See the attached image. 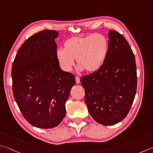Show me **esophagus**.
Wrapping results in <instances>:
<instances>
[{
	"label": "esophagus",
	"instance_id": "34e87169",
	"mask_svg": "<svg viewBox=\"0 0 153 153\" xmlns=\"http://www.w3.org/2000/svg\"><path fill=\"white\" fill-rule=\"evenodd\" d=\"M75 80H76V83L79 84L81 81H80V78L79 76H75Z\"/></svg>",
	"mask_w": 153,
	"mask_h": 153
}]
</instances>
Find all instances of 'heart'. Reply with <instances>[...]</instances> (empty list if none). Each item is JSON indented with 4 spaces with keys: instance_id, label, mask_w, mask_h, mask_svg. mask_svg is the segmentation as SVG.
<instances>
[{
    "instance_id": "b5f03b06",
    "label": "heart",
    "mask_w": 153,
    "mask_h": 153,
    "mask_svg": "<svg viewBox=\"0 0 153 153\" xmlns=\"http://www.w3.org/2000/svg\"><path fill=\"white\" fill-rule=\"evenodd\" d=\"M109 50L106 37L93 33L86 36L70 37L64 43V49L56 51V56L61 69L70 72L76 59L79 68L88 72L98 71L105 61Z\"/></svg>"
}]
</instances>
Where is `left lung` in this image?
<instances>
[{
    "label": "left lung",
    "mask_w": 153,
    "mask_h": 153,
    "mask_svg": "<svg viewBox=\"0 0 153 153\" xmlns=\"http://www.w3.org/2000/svg\"><path fill=\"white\" fill-rule=\"evenodd\" d=\"M108 37L103 66L81 79L89 113L104 126L117 124L126 117L137 87L135 56L129 44L116 31H109Z\"/></svg>",
    "instance_id": "obj_1"
}]
</instances>
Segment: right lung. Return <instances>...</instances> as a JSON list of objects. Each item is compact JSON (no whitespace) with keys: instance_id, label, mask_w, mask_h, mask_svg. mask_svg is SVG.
I'll use <instances>...</instances> for the list:
<instances>
[{"instance_id":"right-lung-1","label":"right lung","mask_w":153,"mask_h":153,"mask_svg":"<svg viewBox=\"0 0 153 153\" xmlns=\"http://www.w3.org/2000/svg\"><path fill=\"white\" fill-rule=\"evenodd\" d=\"M58 36L57 31L44 30L29 37L12 66L13 93L19 108L29 124L44 129L62 121L66 101L76 84L74 74L58 63Z\"/></svg>"}]
</instances>
